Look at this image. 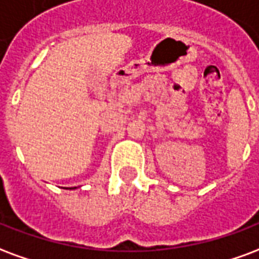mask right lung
Wrapping results in <instances>:
<instances>
[{
	"label": "right lung",
	"instance_id": "1",
	"mask_svg": "<svg viewBox=\"0 0 259 259\" xmlns=\"http://www.w3.org/2000/svg\"><path fill=\"white\" fill-rule=\"evenodd\" d=\"M70 189H75V187H74V188H70Z\"/></svg>",
	"mask_w": 259,
	"mask_h": 259
}]
</instances>
